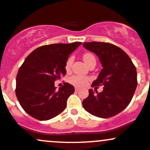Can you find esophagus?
Wrapping results in <instances>:
<instances>
[{
  "mask_svg": "<svg viewBox=\"0 0 150 150\" xmlns=\"http://www.w3.org/2000/svg\"><path fill=\"white\" fill-rule=\"evenodd\" d=\"M75 90L76 91H78L80 90V88L79 87H75Z\"/></svg>",
  "mask_w": 150,
  "mask_h": 150,
  "instance_id": "1",
  "label": "esophagus"
}]
</instances>
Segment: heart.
I'll list each match as a JSON object with an SVG mask.
<instances>
[{"instance_id": "b5f03b06", "label": "heart", "mask_w": 150, "mask_h": 150, "mask_svg": "<svg viewBox=\"0 0 150 150\" xmlns=\"http://www.w3.org/2000/svg\"><path fill=\"white\" fill-rule=\"evenodd\" d=\"M83 59V61L87 65L91 61V60L95 59L94 57L91 54H84ZM72 62H73V59H72V57H69L66 62L65 67L67 69H69V68H70L71 65H72ZM69 81L71 84L74 85V86H78V87H82V86H84L87 83L88 81V78L86 76H84V75H72V76H71L70 78H69Z\"/></svg>"}]
</instances>
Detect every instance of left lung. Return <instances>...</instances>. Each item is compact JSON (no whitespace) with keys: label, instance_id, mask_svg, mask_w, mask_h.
<instances>
[{"label":"left lung","instance_id":"left-lung-1","mask_svg":"<svg viewBox=\"0 0 150 150\" xmlns=\"http://www.w3.org/2000/svg\"><path fill=\"white\" fill-rule=\"evenodd\" d=\"M83 46L97 55L103 67L91 86H104L100 93L96 88L89 89L88 96L83 102V108L102 118L116 115L129 104L137 88L135 66L125 51L111 43L91 42L84 43Z\"/></svg>","mask_w":150,"mask_h":150}]
</instances>
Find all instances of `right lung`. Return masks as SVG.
Wrapping results in <instances>:
<instances>
[{
	"mask_svg": "<svg viewBox=\"0 0 150 150\" xmlns=\"http://www.w3.org/2000/svg\"><path fill=\"white\" fill-rule=\"evenodd\" d=\"M82 43H56L38 47L25 59L16 78V95L28 114L48 120L62 112L75 88L67 83L57 91L54 82L66 75L69 54Z\"/></svg>",
	"mask_w": 150,
	"mask_h": 150,
	"instance_id": "obj_1",
	"label": "right lung"
}]
</instances>
